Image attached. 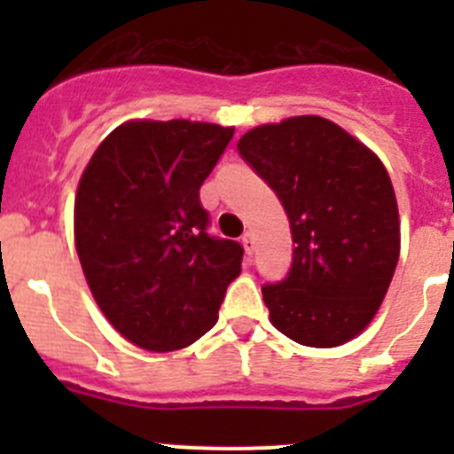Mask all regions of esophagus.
Here are the masks:
<instances>
[{"label":"esophagus","instance_id":"obj_1","mask_svg":"<svg viewBox=\"0 0 454 454\" xmlns=\"http://www.w3.org/2000/svg\"><path fill=\"white\" fill-rule=\"evenodd\" d=\"M240 243H243V247H246L247 254H252V252H254V234H252V231H246V234H243V239H240Z\"/></svg>","mask_w":454,"mask_h":454}]
</instances>
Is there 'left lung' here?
Wrapping results in <instances>:
<instances>
[{
  "instance_id": "8db88e82",
  "label": "left lung",
  "mask_w": 454,
  "mask_h": 454,
  "mask_svg": "<svg viewBox=\"0 0 454 454\" xmlns=\"http://www.w3.org/2000/svg\"><path fill=\"white\" fill-rule=\"evenodd\" d=\"M239 152L277 192L295 243L288 275L262 286L270 323L309 348L355 339L398 266V202L387 168L318 115L262 124Z\"/></svg>"
}]
</instances>
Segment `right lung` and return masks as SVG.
I'll list each match as a JSON object with an SVG mask.
<instances>
[{
  "instance_id": "obj_1",
  "label": "right lung",
  "mask_w": 454,
  "mask_h": 454,
  "mask_svg": "<svg viewBox=\"0 0 454 454\" xmlns=\"http://www.w3.org/2000/svg\"><path fill=\"white\" fill-rule=\"evenodd\" d=\"M234 129L191 120L120 124L74 198V243L102 314L134 346H191L218 320L243 247L208 234L200 186Z\"/></svg>"
}]
</instances>
